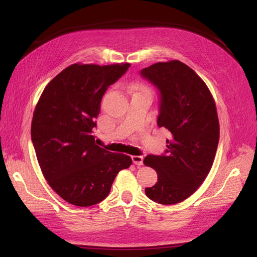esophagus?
<instances>
[{"instance_id": "1", "label": "esophagus", "mask_w": 257, "mask_h": 257, "mask_svg": "<svg viewBox=\"0 0 257 257\" xmlns=\"http://www.w3.org/2000/svg\"><path fill=\"white\" fill-rule=\"evenodd\" d=\"M132 160H133V163L135 165L142 166L143 161H144V157H143V155H133V157H132Z\"/></svg>"}]
</instances>
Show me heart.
<instances>
[{"label":"heart","mask_w":257,"mask_h":257,"mask_svg":"<svg viewBox=\"0 0 257 257\" xmlns=\"http://www.w3.org/2000/svg\"><path fill=\"white\" fill-rule=\"evenodd\" d=\"M142 89H143V90H146V89H145V88H142Z\"/></svg>","instance_id":"heart-1"}]
</instances>
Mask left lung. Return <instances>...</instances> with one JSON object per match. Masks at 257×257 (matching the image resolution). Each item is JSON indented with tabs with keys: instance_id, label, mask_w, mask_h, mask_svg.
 <instances>
[{
	"instance_id": "obj_1",
	"label": "left lung",
	"mask_w": 257,
	"mask_h": 257,
	"mask_svg": "<svg viewBox=\"0 0 257 257\" xmlns=\"http://www.w3.org/2000/svg\"><path fill=\"white\" fill-rule=\"evenodd\" d=\"M141 74L160 90L158 125L172 134L166 155L144 160L158 173V182L146 188V195L163 205L181 203L205 181L213 164L220 138L214 98L204 80L178 60L159 62Z\"/></svg>"
}]
</instances>
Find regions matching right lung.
<instances>
[{
    "instance_id": "1",
    "label": "right lung",
    "mask_w": 257,
    "mask_h": 257,
    "mask_svg": "<svg viewBox=\"0 0 257 257\" xmlns=\"http://www.w3.org/2000/svg\"><path fill=\"white\" fill-rule=\"evenodd\" d=\"M130 63H75L46 85L36 104L31 137L42 173L67 203L89 207L105 199L115 176L132 165L126 154L95 144L100 100Z\"/></svg>"
}]
</instances>
